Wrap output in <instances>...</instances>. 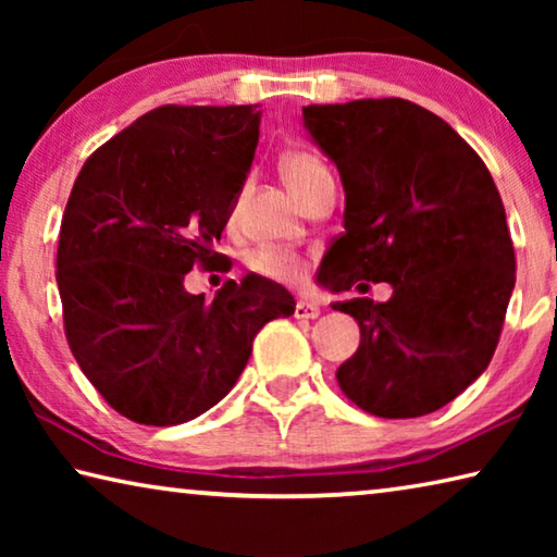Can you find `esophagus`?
<instances>
[{
  "instance_id": "1",
  "label": "esophagus",
  "mask_w": 557,
  "mask_h": 557,
  "mask_svg": "<svg viewBox=\"0 0 557 557\" xmlns=\"http://www.w3.org/2000/svg\"><path fill=\"white\" fill-rule=\"evenodd\" d=\"M295 317L297 319H317L319 317V307L312 305V301H297V305H295Z\"/></svg>"
}]
</instances>
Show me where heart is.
<instances>
[{
	"label": "heart",
	"mask_w": 557,
	"mask_h": 557,
	"mask_svg": "<svg viewBox=\"0 0 557 557\" xmlns=\"http://www.w3.org/2000/svg\"><path fill=\"white\" fill-rule=\"evenodd\" d=\"M282 176L289 184L299 199L309 191V186L317 182V176L329 172L326 164L312 152H289L282 159ZM248 268L260 277L285 282V285H297L305 280L309 270V260L301 250L282 248V245H262L248 256Z\"/></svg>",
	"instance_id": "obj_1"
}]
</instances>
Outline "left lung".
Returning a JSON list of instances; mask_svg holds the SVG:
<instances>
[{"label": "left lung", "instance_id": "8db88e82", "mask_svg": "<svg viewBox=\"0 0 557 557\" xmlns=\"http://www.w3.org/2000/svg\"><path fill=\"white\" fill-rule=\"evenodd\" d=\"M301 112L346 191L344 233L319 280L332 292L393 285L388 301L332 305L361 326L358 351L336 371L338 388L375 418L435 412L486 371L516 285L494 178L445 120L410 100Z\"/></svg>", "mask_w": 557, "mask_h": 557}]
</instances>
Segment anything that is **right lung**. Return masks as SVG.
Segmentation results:
<instances>
[{"instance_id":"right-lung-1","label":"right lung","mask_w":557,"mask_h":557,"mask_svg":"<svg viewBox=\"0 0 557 557\" xmlns=\"http://www.w3.org/2000/svg\"><path fill=\"white\" fill-rule=\"evenodd\" d=\"M260 135L252 106H162L98 147L65 203L55 282L86 379L139 425H182L223 400L270 319L295 299L265 277L213 301L184 275L221 260Z\"/></svg>"}]
</instances>
